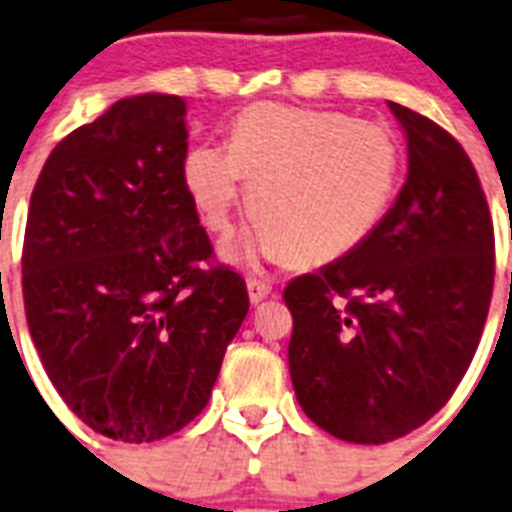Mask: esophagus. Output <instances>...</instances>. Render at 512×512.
Returning a JSON list of instances; mask_svg holds the SVG:
<instances>
[{
	"label": "esophagus",
	"instance_id": "34e87169",
	"mask_svg": "<svg viewBox=\"0 0 512 512\" xmlns=\"http://www.w3.org/2000/svg\"><path fill=\"white\" fill-rule=\"evenodd\" d=\"M247 291H249V302L257 304L263 302L265 296L273 291V283L265 281V278H257V276H249L247 278Z\"/></svg>",
	"mask_w": 512,
	"mask_h": 512
}]
</instances>
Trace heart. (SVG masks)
Segmentation results:
<instances>
[{
	"instance_id": "obj_1",
	"label": "heart",
	"mask_w": 512,
	"mask_h": 512,
	"mask_svg": "<svg viewBox=\"0 0 512 512\" xmlns=\"http://www.w3.org/2000/svg\"><path fill=\"white\" fill-rule=\"evenodd\" d=\"M403 153L382 124L338 111L255 103L234 122L229 148L197 145L182 176L203 226L226 234L244 195L260 218L231 255L325 265L375 234L398 192Z\"/></svg>"
}]
</instances>
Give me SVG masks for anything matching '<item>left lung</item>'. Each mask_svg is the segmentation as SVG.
I'll list each match as a JSON object with an SVG mask.
<instances>
[{
    "mask_svg": "<svg viewBox=\"0 0 512 512\" xmlns=\"http://www.w3.org/2000/svg\"><path fill=\"white\" fill-rule=\"evenodd\" d=\"M388 106L409 140L398 200L362 247L283 291L299 406L359 445L409 435L450 401L495 286V229L474 163L437 122Z\"/></svg>",
    "mask_w": 512,
    "mask_h": 512,
    "instance_id": "left-lung-1",
    "label": "left lung"
}]
</instances>
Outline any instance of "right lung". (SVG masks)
<instances>
[{
  "label": "right lung",
  "instance_id": "1",
  "mask_svg": "<svg viewBox=\"0 0 512 512\" xmlns=\"http://www.w3.org/2000/svg\"><path fill=\"white\" fill-rule=\"evenodd\" d=\"M184 114L179 96L122 98L51 150L30 195V338L64 403L111 440L187 427L249 309L184 187Z\"/></svg>",
  "mask_w": 512,
  "mask_h": 512
}]
</instances>
